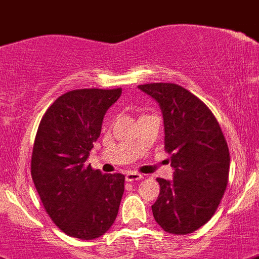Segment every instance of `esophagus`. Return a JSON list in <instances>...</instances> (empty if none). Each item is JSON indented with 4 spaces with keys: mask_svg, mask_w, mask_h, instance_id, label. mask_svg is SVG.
Returning a JSON list of instances; mask_svg holds the SVG:
<instances>
[{
    "mask_svg": "<svg viewBox=\"0 0 259 259\" xmlns=\"http://www.w3.org/2000/svg\"><path fill=\"white\" fill-rule=\"evenodd\" d=\"M126 181H138V180H142V179L144 178L142 174L137 172V171H129V172H126Z\"/></svg>",
    "mask_w": 259,
    "mask_h": 259,
    "instance_id": "34e87169",
    "label": "esophagus"
}]
</instances>
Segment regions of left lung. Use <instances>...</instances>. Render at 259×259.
Segmentation results:
<instances>
[{
    "mask_svg": "<svg viewBox=\"0 0 259 259\" xmlns=\"http://www.w3.org/2000/svg\"><path fill=\"white\" fill-rule=\"evenodd\" d=\"M138 88L159 103L165 151L175 168L171 181L157 179L159 195L152 206L165 231L185 235L211 220L228 187L230 153L219 121L206 103L174 83Z\"/></svg>",
    "mask_w": 259,
    "mask_h": 259,
    "instance_id": "obj_1",
    "label": "left lung"
}]
</instances>
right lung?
Here are the masks:
<instances>
[{"label": "right lung", "instance_id": "obj_1", "mask_svg": "<svg viewBox=\"0 0 259 259\" xmlns=\"http://www.w3.org/2000/svg\"><path fill=\"white\" fill-rule=\"evenodd\" d=\"M121 88L74 89L43 115L31 153V178L46 212L69 236L92 240L112 226L124 194L122 174L87 163L106 111Z\"/></svg>", "mask_w": 259, "mask_h": 259}]
</instances>
